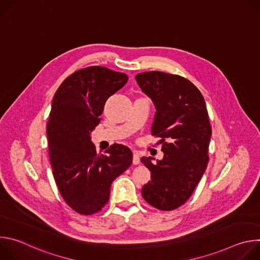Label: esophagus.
<instances>
[{
    "label": "esophagus",
    "mask_w": 260,
    "mask_h": 260,
    "mask_svg": "<svg viewBox=\"0 0 260 260\" xmlns=\"http://www.w3.org/2000/svg\"><path fill=\"white\" fill-rule=\"evenodd\" d=\"M133 164L134 165H139L140 164V156L138 154V152L134 151V155H133Z\"/></svg>",
    "instance_id": "1"
}]
</instances>
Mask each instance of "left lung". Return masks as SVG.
<instances>
[{
	"instance_id": "1",
	"label": "left lung",
	"mask_w": 260,
	"mask_h": 260,
	"mask_svg": "<svg viewBox=\"0 0 260 260\" xmlns=\"http://www.w3.org/2000/svg\"><path fill=\"white\" fill-rule=\"evenodd\" d=\"M136 80L155 106L151 134L161 138L164 152L155 164L153 157L141 158L151 172L142 196L152 207L172 211L191 197L207 169L212 128L206 103L196 85L179 75L152 71Z\"/></svg>"
}]
</instances>
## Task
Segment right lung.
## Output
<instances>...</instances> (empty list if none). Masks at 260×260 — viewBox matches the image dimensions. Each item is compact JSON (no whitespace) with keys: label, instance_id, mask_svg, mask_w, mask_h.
Segmentation results:
<instances>
[{"label":"right lung","instance_id":"add662e5","mask_svg":"<svg viewBox=\"0 0 260 260\" xmlns=\"http://www.w3.org/2000/svg\"><path fill=\"white\" fill-rule=\"evenodd\" d=\"M127 80L124 73L87 67L66 78L53 96L46 127L52 173L64 202L81 215L105 207L111 184L133 162L131 149L121 144L96 154L90 137L106 101Z\"/></svg>","mask_w":260,"mask_h":260}]
</instances>
